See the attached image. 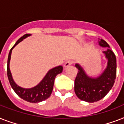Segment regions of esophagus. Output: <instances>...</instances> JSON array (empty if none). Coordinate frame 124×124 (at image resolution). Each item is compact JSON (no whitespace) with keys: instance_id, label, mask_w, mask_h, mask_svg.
Listing matches in <instances>:
<instances>
[{"instance_id":"obj_1","label":"esophagus","mask_w":124,"mask_h":124,"mask_svg":"<svg viewBox=\"0 0 124 124\" xmlns=\"http://www.w3.org/2000/svg\"><path fill=\"white\" fill-rule=\"evenodd\" d=\"M73 61H71V60H68V61H67V62L64 64V68H68V67H69V66H70L71 65H72L73 64Z\"/></svg>"}]
</instances>
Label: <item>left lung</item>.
I'll return each mask as SVG.
<instances>
[{"instance_id":"obj_1","label":"left lung","mask_w":124,"mask_h":124,"mask_svg":"<svg viewBox=\"0 0 124 124\" xmlns=\"http://www.w3.org/2000/svg\"><path fill=\"white\" fill-rule=\"evenodd\" d=\"M99 45L108 47L104 51L108 64L106 70L97 78L87 75L79 64L75 65L78 70L75 80V92L79 99L87 102H94L103 98L113 86L116 74V58L115 54L109 49V46L104 40L99 41Z\"/></svg>"}]
</instances>
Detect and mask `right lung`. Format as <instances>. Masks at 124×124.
Segmentation results:
<instances>
[{
    "mask_svg": "<svg viewBox=\"0 0 124 124\" xmlns=\"http://www.w3.org/2000/svg\"><path fill=\"white\" fill-rule=\"evenodd\" d=\"M30 35L31 34H26L22 36V37H20L16 41L15 44L10 49L9 53L8 58L7 74H8V77L9 82L11 86L19 97L31 103H38V102H40L46 100L47 98H48L50 96L52 93L53 89L54 78L58 74L62 73L63 68L62 66H59L50 70L46 75L44 78L42 80V81L37 85L32 88H22L21 87L18 86V85H16V83L15 82L13 79L12 75L9 70V62H10L11 51L15 47V46L23 40V39Z\"/></svg>",
    "mask_w": 124,
    "mask_h": 124,
    "instance_id": "right-lung-1",
    "label": "right lung"
}]
</instances>
